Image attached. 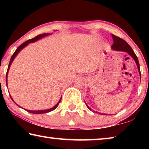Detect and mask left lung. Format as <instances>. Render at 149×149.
Masks as SVG:
<instances>
[{"mask_svg":"<svg viewBox=\"0 0 149 149\" xmlns=\"http://www.w3.org/2000/svg\"><path fill=\"white\" fill-rule=\"evenodd\" d=\"M112 37L113 39V41H114V44H113L112 46L111 47V49H112L113 50H116V51L125 52L132 57V58L135 60L136 64H137V66L138 68V70H139V75H140V79H141V71H140L139 63V60H138L137 57V56H136V54H135L134 51H133V49H132V47H131L130 45H128L127 42L124 41V40H123L122 39L120 38V37L116 36V35H112ZM85 104H86L87 107L89 108L91 111H92L91 108L89 106L86 104V103H85ZM93 112L95 113H98V112H96V111H94V110H93ZM99 114L106 115V114H102V113H99Z\"/></svg>","mask_w":149,"mask_h":149,"instance_id":"left-lung-1","label":"left lung"}]
</instances>
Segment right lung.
<instances>
[{
  "instance_id": "add662e5",
  "label": "right lung",
  "mask_w": 149,
  "mask_h": 149,
  "mask_svg": "<svg viewBox=\"0 0 149 149\" xmlns=\"http://www.w3.org/2000/svg\"><path fill=\"white\" fill-rule=\"evenodd\" d=\"M54 31H56V30H54ZM52 33H43V34H41V35H37V36H36L35 37H34V38H33L31 39H29L28 40V41H26V42H24L23 44H22L20 46H19L17 48V49L16 50V51L14 52V53L13 54V55H12L11 58H10V62H9V64H8V70H7V72H6V86H7V79H8V71H9V69H10V65L12 64V62H13V60H14L15 58H16V56L17 55V54L19 53V52H20V50H22L24 49V48L26 47L27 45H28L29 43H31V42H36L38 41V40L41 39L42 38H43V37H47L48 36V35H51ZM10 98L11 99L13 100H14L12 99V98L11 97V95H10ZM61 99H62V97L60 98L59 101L58 102L57 104L54 106V107H53L51 108H49V109H47V110H27V109H24L26 110V111H27L28 112H30V113H32V114H45V113H47V112H51V111L54 110L56 109V108L58 107V106L59 103L60 102V101H61ZM16 103V102H15ZM18 107H19V105H17ZM20 108H22L21 107H19Z\"/></svg>"
}]
</instances>
